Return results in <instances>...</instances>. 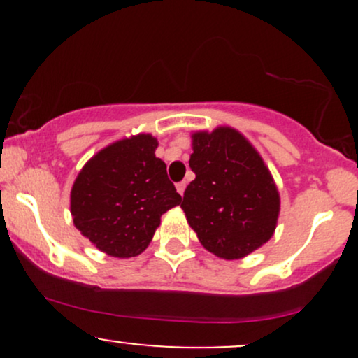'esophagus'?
I'll return each mask as SVG.
<instances>
[{
	"mask_svg": "<svg viewBox=\"0 0 358 358\" xmlns=\"http://www.w3.org/2000/svg\"><path fill=\"white\" fill-rule=\"evenodd\" d=\"M185 188H187V182H180V183H176V190H178L180 195H183V193H185Z\"/></svg>",
	"mask_w": 358,
	"mask_h": 358,
	"instance_id": "esophagus-1",
	"label": "esophagus"
}]
</instances>
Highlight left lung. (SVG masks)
I'll list each match as a JSON object with an SVG mask.
<instances>
[{
	"instance_id": "1",
	"label": "left lung",
	"mask_w": 358,
	"mask_h": 358,
	"mask_svg": "<svg viewBox=\"0 0 358 358\" xmlns=\"http://www.w3.org/2000/svg\"><path fill=\"white\" fill-rule=\"evenodd\" d=\"M195 180L182 208L200 244L222 259H241L273 237L279 192L256 148L239 131L220 126L192 134Z\"/></svg>"
}]
</instances>
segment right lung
<instances>
[{
    "instance_id": "add662e5",
    "label": "right lung",
    "mask_w": 358,
    "mask_h": 358,
    "mask_svg": "<svg viewBox=\"0 0 358 358\" xmlns=\"http://www.w3.org/2000/svg\"><path fill=\"white\" fill-rule=\"evenodd\" d=\"M156 148L151 134L119 139L94 155L73 182V225L108 256H139L163 213L182 202Z\"/></svg>"
}]
</instances>
